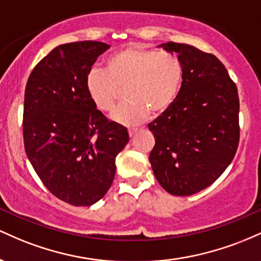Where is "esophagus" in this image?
Masks as SVG:
<instances>
[{
	"label": "esophagus",
	"instance_id": "esophagus-1",
	"mask_svg": "<svg viewBox=\"0 0 261 261\" xmlns=\"http://www.w3.org/2000/svg\"><path fill=\"white\" fill-rule=\"evenodd\" d=\"M136 134H137V130H128V136H130L131 139H133V137H134Z\"/></svg>",
	"mask_w": 261,
	"mask_h": 261
}]
</instances>
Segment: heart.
<instances>
[{"label": "heart", "mask_w": 261, "mask_h": 261, "mask_svg": "<svg viewBox=\"0 0 261 261\" xmlns=\"http://www.w3.org/2000/svg\"><path fill=\"white\" fill-rule=\"evenodd\" d=\"M107 71L92 68L86 88L92 103L103 113H113L126 93L128 103L113 115L124 126L141 125L149 114H166L180 94L184 66L176 56L130 45L107 60Z\"/></svg>", "instance_id": "heart-1"}]
</instances>
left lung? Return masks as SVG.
Masks as SVG:
<instances>
[{
    "label": "left lung",
    "instance_id": "obj_1",
    "mask_svg": "<svg viewBox=\"0 0 261 261\" xmlns=\"http://www.w3.org/2000/svg\"><path fill=\"white\" fill-rule=\"evenodd\" d=\"M161 46L178 54L184 82L173 107L148 124L155 140L149 162L164 190L188 196L216 181L234 158L241 130L238 91L212 54L173 41Z\"/></svg>",
    "mask_w": 261,
    "mask_h": 261
}]
</instances>
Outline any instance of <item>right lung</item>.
Masks as SVG:
<instances>
[{
    "label": "right lung",
    "mask_w": 261,
    "mask_h": 261,
    "mask_svg": "<svg viewBox=\"0 0 261 261\" xmlns=\"http://www.w3.org/2000/svg\"><path fill=\"white\" fill-rule=\"evenodd\" d=\"M100 41L59 45L38 62L24 93L27 157L47 190L73 206H91L107 194L127 130L92 103L86 80L109 49Z\"/></svg>",
    "instance_id": "obj_1"
}]
</instances>
